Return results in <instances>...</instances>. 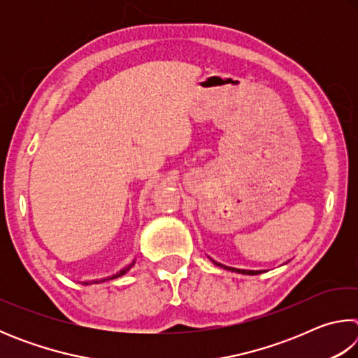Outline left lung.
Here are the masks:
<instances>
[{
  "label": "left lung",
  "instance_id": "obj_1",
  "mask_svg": "<svg viewBox=\"0 0 358 358\" xmlns=\"http://www.w3.org/2000/svg\"><path fill=\"white\" fill-rule=\"evenodd\" d=\"M216 265L222 266L221 264H216ZM224 268H227V266H224ZM229 270H232V271H238V273H243V275H259V273H260V271H254V270H238V268H229Z\"/></svg>",
  "mask_w": 358,
  "mask_h": 358
}]
</instances>
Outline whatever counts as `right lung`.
Listing matches in <instances>:
<instances>
[{"instance_id":"obj_1","label":"right lung","mask_w":358,"mask_h":358,"mask_svg":"<svg viewBox=\"0 0 358 358\" xmlns=\"http://www.w3.org/2000/svg\"><path fill=\"white\" fill-rule=\"evenodd\" d=\"M132 265H134V262H132V264H131V265H128V266H124L123 270H120L117 275H113V276H110V278H107V280H115V278H120V276H123V275L126 273V271H128V270L131 268ZM107 280H101V281H107ZM94 282H98V281H94ZM85 284H90V282H85Z\"/></svg>"}]
</instances>
